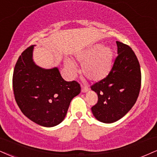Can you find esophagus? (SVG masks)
I'll return each instance as SVG.
<instances>
[{
	"instance_id": "obj_1",
	"label": "esophagus",
	"mask_w": 157,
	"mask_h": 157,
	"mask_svg": "<svg viewBox=\"0 0 157 157\" xmlns=\"http://www.w3.org/2000/svg\"><path fill=\"white\" fill-rule=\"evenodd\" d=\"M81 87H82V93H86V92L89 90V88H88V87L87 86H83V85H81Z\"/></svg>"
}]
</instances>
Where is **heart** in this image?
Listing matches in <instances>:
<instances>
[{
	"label": "heart",
	"instance_id": "1",
	"mask_svg": "<svg viewBox=\"0 0 157 157\" xmlns=\"http://www.w3.org/2000/svg\"><path fill=\"white\" fill-rule=\"evenodd\" d=\"M77 60L82 65V71L88 80L98 82L105 79L113 67V52L109 48L97 44L77 56ZM65 67L68 72L75 75L77 72L76 65L72 60H65Z\"/></svg>",
	"mask_w": 157,
	"mask_h": 157
}]
</instances>
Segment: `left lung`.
Here are the masks:
<instances>
[{
	"mask_svg": "<svg viewBox=\"0 0 157 157\" xmlns=\"http://www.w3.org/2000/svg\"><path fill=\"white\" fill-rule=\"evenodd\" d=\"M118 56L110 72L103 80L91 86L98 101L91 107L99 121L110 124L121 119L134 106L141 86L140 67L129 46L116 41Z\"/></svg>",
	"mask_w": 157,
	"mask_h": 157,
	"instance_id": "1",
	"label": "left lung"
}]
</instances>
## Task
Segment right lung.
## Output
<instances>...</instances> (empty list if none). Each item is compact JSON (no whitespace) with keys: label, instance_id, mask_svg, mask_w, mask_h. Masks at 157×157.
I'll list each match as a JSON object with an SVG mask.
<instances>
[{"label":"right lung","instance_id":"1","mask_svg":"<svg viewBox=\"0 0 157 157\" xmlns=\"http://www.w3.org/2000/svg\"><path fill=\"white\" fill-rule=\"evenodd\" d=\"M33 45L24 50L13 73L16 102L22 113L36 124L46 127L63 121L71 99L80 93L76 81L62 78L57 67L45 69L33 60Z\"/></svg>","mask_w":157,"mask_h":157}]
</instances>
